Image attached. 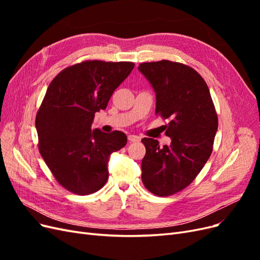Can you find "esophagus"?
I'll return each instance as SVG.
<instances>
[{"instance_id": "obj_1", "label": "esophagus", "mask_w": 260, "mask_h": 260, "mask_svg": "<svg viewBox=\"0 0 260 260\" xmlns=\"http://www.w3.org/2000/svg\"><path fill=\"white\" fill-rule=\"evenodd\" d=\"M128 140L130 141V142H140V137L138 136H133V135H130L128 136Z\"/></svg>"}]
</instances>
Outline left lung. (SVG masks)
<instances>
[{
    "label": "left lung",
    "mask_w": 260,
    "mask_h": 260,
    "mask_svg": "<svg viewBox=\"0 0 260 260\" xmlns=\"http://www.w3.org/2000/svg\"><path fill=\"white\" fill-rule=\"evenodd\" d=\"M139 70L156 93V115L169 120L165 135L171 139L162 147L142 139V181L153 194L169 196L191 184L208 160L218 117L205 80L192 67L164 59L142 62Z\"/></svg>",
    "instance_id": "left-lung-1"
}]
</instances>
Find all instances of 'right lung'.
Segmentation results:
<instances>
[{
  "label": "right lung",
  "instance_id": "add662e5",
  "mask_svg": "<svg viewBox=\"0 0 260 260\" xmlns=\"http://www.w3.org/2000/svg\"><path fill=\"white\" fill-rule=\"evenodd\" d=\"M133 67L131 61L85 60L61 70L46 90L36 117L39 151L69 192L88 195L103 187L109 156L127 144L123 132L91 125Z\"/></svg>",
  "mask_w": 260,
  "mask_h": 260
}]
</instances>
